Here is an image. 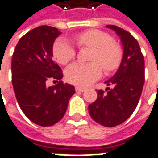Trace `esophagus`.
<instances>
[{
	"mask_svg": "<svg viewBox=\"0 0 158 158\" xmlns=\"http://www.w3.org/2000/svg\"><path fill=\"white\" fill-rule=\"evenodd\" d=\"M85 88H82V87H79V86H76L75 87V91L77 92V93H83L85 92Z\"/></svg>",
	"mask_w": 158,
	"mask_h": 158,
	"instance_id": "esophagus-1",
	"label": "esophagus"
}]
</instances>
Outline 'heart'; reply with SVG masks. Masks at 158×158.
Listing matches in <instances>:
<instances>
[{
    "instance_id": "1",
    "label": "heart",
    "mask_w": 158,
    "mask_h": 158,
    "mask_svg": "<svg viewBox=\"0 0 158 158\" xmlns=\"http://www.w3.org/2000/svg\"><path fill=\"white\" fill-rule=\"evenodd\" d=\"M75 40L79 46L93 48L90 57L93 62H77L68 66L65 77L70 83L79 86H87L102 75V65L107 73L115 70L120 65L122 50L117 44L112 41V37L108 34L101 30H87L76 35ZM52 53L57 62L65 64L75 57L76 52L72 43L61 37L54 43Z\"/></svg>"
}]
</instances>
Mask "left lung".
<instances>
[{"instance_id": "obj_1", "label": "left lung", "mask_w": 158, "mask_h": 158, "mask_svg": "<svg viewBox=\"0 0 158 158\" xmlns=\"http://www.w3.org/2000/svg\"><path fill=\"white\" fill-rule=\"evenodd\" d=\"M121 38L123 56L121 65L106 80V92L98 90L97 100L88 106L91 117L105 127H115L128 120L139 102L144 84V57L138 42L129 32L106 25Z\"/></svg>"}]
</instances>
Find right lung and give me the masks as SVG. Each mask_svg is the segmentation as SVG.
<instances>
[{
  "mask_svg": "<svg viewBox=\"0 0 158 158\" xmlns=\"http://www.w3.org/2000/svg\"><path fill=\"white\" fill-rule=\"evenodd\" d=\"M61 34L57 28L43 25L29 31L15 49L11 71L12 84L22 111L42 127L56 124L64 115L73 85L64 84L61 68L52 59L53 43ZM59 83L48 88L46 80Z\"/></svg>",
  "mask_w": 158,
  "mask_h": 158,
  "instance_id": "obj_1",
  "label": "right lung"
}]
</instances>
